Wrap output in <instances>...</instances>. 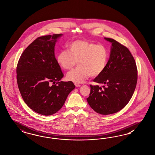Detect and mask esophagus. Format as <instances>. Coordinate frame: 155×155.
<instances>
[{
  "instance_id": "1",
  "label": "esophagus",
  "mask_w": 155,
  "mask_h": 155,
  "mask_svg": "<svg viewBox=\"0 0 155 155\" xmlns=\"http://www.w3.org/2000/svg\"><path fill=\"white\" fill-rule=\"evenodd\" d=\"M75 86L76 87H81V85H80V84H75Z\"/></svg>"
}]
</instances>
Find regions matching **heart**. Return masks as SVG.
<instances>
[{"label":"heart","mask_w":155,"mask_h":155,"mask_svg":"<svg viewBox=\"0 0 155 155\" xmlns=\"http://www.w3.org/2000/svg\"><path fill=\"white\" fill-rule=\"evenodd\" d=\"M68 48V51L62 50L56 58L57 63L65 70L71 69L78 62V68L67 74L68 80L83 83L90 76L97 77L105 70L109 53L104 45L78 40L70 44Z\"/></svg>","instance_id":"b5f03b06"}]
</instances>
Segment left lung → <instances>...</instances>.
<instances>
[{"instance_id": "8db88e82", "label": "left lung", "mask_w": 155, "mask_h": 155, "mask_svg": "<svg viewBox=\"0 0 155 155\" xmlns=\"http://www.w3.org/2000/svg\"><path fill=\"white\" fill-rule=\"evenodd\" d=\"M111 43L110 55L104 72L93 81L105 85H91L89 105L94 111L110 115L119 111L129 102L137 82V69L133 56L127 48L116 40L104 37Z\"/></svg>"}]
</instances>
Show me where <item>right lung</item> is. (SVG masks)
I'll return each instance as SVG.
<instances>
[{
	"instance_id": "add662e5",
	"label": "right lung",
	"mask_w": 155,
	"mask_h": 155,
	"mask_svg": "<svg viewBox=\"0 0 155 155\" xmlns=\"http://www.w3.org/2000/svg\"><path fill=\"white\" fill-rule=\"evenodd\" d=\"M63 34L38 37L23 52L17 68L19 92L27 105L43 115L58 111L75 87L61 81L63 74L55 57V46Z\"/></svg>"
}]
</instances>
